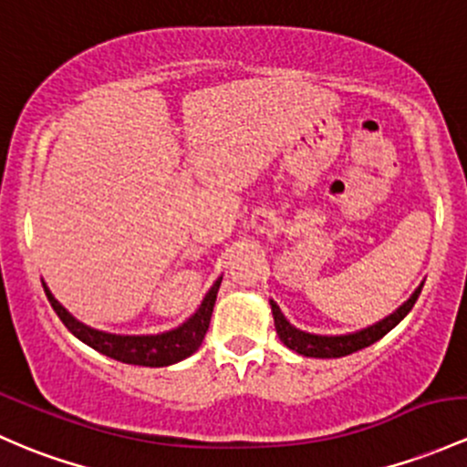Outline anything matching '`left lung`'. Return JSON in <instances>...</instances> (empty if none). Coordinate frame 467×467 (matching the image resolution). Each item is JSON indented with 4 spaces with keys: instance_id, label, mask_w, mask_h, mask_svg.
<instances>
[{
    "instance_id": "left-lung-1",
    "label": "left lung",
    "mask_w": 467,
    "mask_h": 467,
    "mask_svg": "<svg viewBox=\"0 0 467 467\" xmlns=\"http://www.w3.org/2000/svg\"><path fill=\"white\" fill-rule=\"evenodd\" d=\"M420 288H423V282L420 286L411 293L407 302H402L394 313L385 317V320L371 324V327L360 328V331L353 333H342V336H320V333H308L302 331V328L293 327L291 322L284 317V313L279 311L277 302L271 299V311H273V320H275V331H277L279 340L288 347L291 351L299 353V356L306 358H342L349 356V353H356L365 347L374 345V342L380 340L382 336L391 331V328L399 324L407 313L411 311V306L416 304V299L420 296Z\"/></svg>"
}]
</instances>
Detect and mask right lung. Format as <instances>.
I'll return each mask as SVG.
<instances>
[{
  "label": "right lung",
  "instance_id": "1",
  "mask_svg": "<svg viewBox=\"0 0 467 467\" xmlns=\"http://www.w3.org/2000/svg\"><path fill=\"white\" fill-rule=\"evenodd\" d=\"M221 279L223 277H219L217 282L210 286L203 302L199 304V308H196L183 324H179L176 328H170V331L163 333H150V336H120V333H107L87 327L85 322L76 320V317L53 297V293L48 291L47 284L42 282V286L48 302H51L53 311L57 313V317L65 322V327L78 337V340L89 345L91 349L102 353V356L114 358L118 362H125V365L168 367L190 358L201 347L205 331H208L210 327V317H213V308L214 302H217Z\"/></svg>",
  "mask_w": 467,
  "mask_h": 467
}]
</instances>
